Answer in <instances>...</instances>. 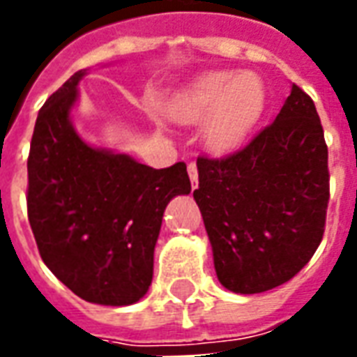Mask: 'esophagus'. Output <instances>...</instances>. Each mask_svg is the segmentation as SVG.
<instances>
[{"label":"esophagus","mask_w":357,"mask_h":357,"mask_svg":"<svg viewBox=\"0 0 357 357\" xmlns=\"http://www.w3.org/2000/svg\"><path fill=\"white\" fill-rule=\"evenodd\" d=\"M187 172H189V179H191V187H197L199 183V174H197V164L189 162L187 164Z\"/></svg>","instance_id":"34e87169"}]
</instances>
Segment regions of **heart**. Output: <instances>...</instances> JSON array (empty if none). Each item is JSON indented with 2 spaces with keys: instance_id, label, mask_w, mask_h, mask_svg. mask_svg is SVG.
<instances>
[{
  "instance_id": "heart-1",
  "label": "heart",
  "mask_w": 357,
  "mask_h": 357,
  "mask_svg": "<svg viewBox=\"0 0 357 357\" xmlns=\"http://www.w3.org/2000/svg\"><path fill=\"white\" fill-rule=\"evenodd\" d=\"M266 107V89L255 74L210 73L191 88L174 95L166 114L176 124H202L208 151L225 155L239 149L255 132Z\"/></svg>"
}]
</instances>
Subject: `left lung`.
<instances>
[{
    "label": "left lung",
    "mask_w": 357,
    "mask_h": 357,
    "mask_svg": "<svg viewBox=\"0 0 357 357\" xmlns=\"http://www.w3.org/2000/svg\"><path fill=\"white\" fill-rule=\"evenodd\" d=\"M195 201L220 283L275 289L319 247L329 202L327 145L314 101L292 84L275 120L227 158H197Z\"/></svg>",
    "instance_id": "obj_1"
}]
</instances>
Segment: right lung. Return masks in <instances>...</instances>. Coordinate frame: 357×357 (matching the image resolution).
Segmentation results:
<instances>
[{"instance_id":"right-lung-1","label":"right lung","mask_w":357,"mask_h":357,"mask_svg":"<svg viewBox=\"0 0 357 357\" xmlns=\"http://www.w3.org/2000/svg\"><path fill=\"white\" fill-rule=\"evenodd\" d=\"M73 74L38 112L28 156V220L45 266L86 302L130 306L153 281L164 210L191 193L187 166L155 170L76 132Z\"/></svg>"}]
</instances>
